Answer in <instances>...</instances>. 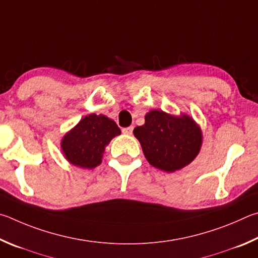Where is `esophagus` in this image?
<instances>
[{
  "label": "esophagus",
  "instance_id": "obj_1",
  "mask_svg": "<svg viewBox=\"0 0 258 258\" xmlns=\"http://www.w3.org/2000/svg\"><path fill=\"white\" fill-rule=\"evenodd\" d=\"M133 130H134V126H126V128L122 129V133H123L124 135H132Z\"/></svg>",
  "mask_w": 258,
  "mask_h": 258
}]
</instances>
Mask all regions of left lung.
Segmentation results:
<instances>
[{
  "label": "left lung",
  "mask_w": 258,
  "mask_h": 258,
  "mask_svg": "<svg viewBox=\"0 0 258 258\" xmlns=\"http://www.w3.org/2000/svg\"><path fill=\"white\" fill-rule=\"evenodd\" d=\"M152 166L174 172L188 165L202 146V132L188 115L173 116L153 110L145 115V124L134 129Z\"/></svg>",
  "instance_id": "obj_1"
}]
</instances>
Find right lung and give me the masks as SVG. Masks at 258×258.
<instances>
[{
  "mask_svg": "<svg viewBox=\"0 0 258 258\" xmlns=\"http://www.w3.org/2000/svg\"><path fill=\"white\" fill-rule=\"evenodd\" d=\"M120 134L113 120L102 114H89L63 137V154L74 165L93 169L101 164L105 146Z\"/></svg>",
  "mask_w": 258,
  "mask_h": 258,
  "instance_id": "obj_1",
  "label": "right lung"
}]
</instances>
